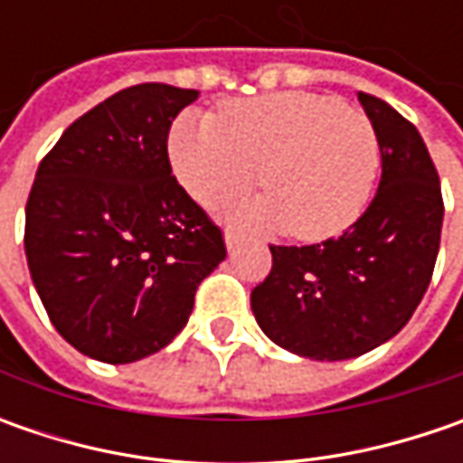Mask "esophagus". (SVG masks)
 <instances>
[{
  "instance_id": "34e87169",
  "label": "esophagus",
  "mask_w": 463,
  "mask_h": 463,
  "mask_svg": "<svg viewBox=\"0 0 463 463\" xmlns=\"http://www.w3.org/2000/svg\"><path fill=\"white\" fill-rule=\"evenodd\" d=\"M223 241H226V250H229V252H237L241 247V237L240 234H234V232H226V234H223Z\"/></svg>"
}]
</instances>
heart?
I'll use <instances>...</instances> for the list:
<instances>
[{
  "mask_svg": "<svg viewBox=\"0 0 463 463\" xmlns=\"http://www.w3.org/2000/svg\"><path fill=\"white\" fill-rule=\"evenodd\" d=\"M180 185L219 205L255 183V201L232 205V222L288 229L301 241L343 234L364 216L379 177L382 146L361 110L311 92L232 99L219 118L185 113L169 134Z\"/></svg>",
  "mask_w": 463,
  "mask_h": 463,
  "instance_id": "1",
  "label": "heart"
}]
</instances>
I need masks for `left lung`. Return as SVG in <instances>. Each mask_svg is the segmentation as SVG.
Returning a JSON list of instances; mask_svg holds the SVG:
<instances>
[{
  "label": "left lung",
  "mask_w": 463,
  "mask_h": 463,
  "mask_svg": "<svg viewBox=\"0 0 463 463\" xmlns=\"http://www.w3.org/2000/svg\"><path fill=\"white\" fill-rule=\"evenodd\" d=\"M382 146V180L340 237L270 247L273 270L250 296L260 329L309 361H347L383 345L415 314L433 276L443 226L436 165L418 128L358 92Z\"/></svg>",
  "instance_id": "obj_1"
}]
</instances>
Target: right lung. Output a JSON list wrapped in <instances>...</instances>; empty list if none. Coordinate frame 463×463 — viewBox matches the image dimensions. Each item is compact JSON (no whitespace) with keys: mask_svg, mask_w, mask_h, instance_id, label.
<instances>
[{"mask_svg":"<svg viewBox=\"0 0 463 463\" xmlns=\"http://www.w3.org/2000/svg\"><path fill=\"white\" fill-rule=\"evenodd\" d=\"M198 95L159 81L120 90L74 120L35 172L33 286L63 340L102 364L167 347L226 258L222 229L169 167V126Z\"/></svg>","mask_w":463,"mask_h":463,"instance_id":"1","label":"right lung"}]
</instances>
